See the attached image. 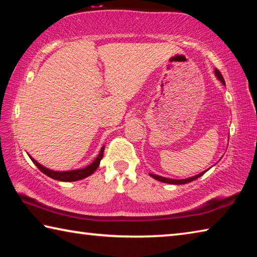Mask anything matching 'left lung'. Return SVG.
I'll list each match as a JSON object with an SVG mask.
<instances>
[{"label": "left lung", "instance_id": "left-lung-1", "mask_svg": "<svg viewBox=\"0 0 257 257\" xmlns=\"http://www.w3.org/2000/svg\"><path fill=\"white\" fill-rule=\"evenodd\" d=\"M215 76H216L217 78H219V79L221 80V82H222V84L224 85V79H223V77H222V75H221V73H220V71L217 70V69H215ZM206 171H207V170H206ZM206 171L201 172V173H199V175H197V176H194V177L187 178V179H180V180H177V179H169V178L160 177V176H156V175H151V173H150V176H151V177H153L154 179H156V180L162 181V182H165V184H171V185H184V184H187V182H190V181H193V180H196L197 178H199L201 176H203L204 173H205Z\"/></svg>", "mask_w": 257, "mask_h": 257}]
</instances>
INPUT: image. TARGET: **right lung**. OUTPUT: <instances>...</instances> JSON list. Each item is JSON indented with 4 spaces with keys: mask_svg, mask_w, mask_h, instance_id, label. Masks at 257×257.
<instances>
[{
    "mask_svg": "<svg viewBox=\"0 0 257 257\" xmlns=\"http://www.w3.org/2000/svg\"><path fill=\"white\" fill-rule=\"evenodd\" d=\"M103 152H104V146L101 149V152L96 159L94 160V162L92 164H89L88 167H86L84 169H78V170H71V171H63V172H59V171H53L50 170L45 167H43L40 163L37 162L36 160H34L32 156H29L32 161L34 162V164H36V167L40 169V170L44 173V175L49 176L52 179L59 180V181H77V180H81L84 178L88 177L92 175V173L95 172V170L98 168L99 162L103 158Z\"/></svg>",
    "mask_w": 257,
    "mask_h": 257,
    "instance_id": "add662e5",
    "label": "right lung"
}]
</instances>
